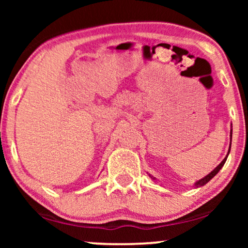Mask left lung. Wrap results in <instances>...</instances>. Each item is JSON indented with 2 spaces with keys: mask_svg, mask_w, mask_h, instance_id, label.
Returning <instances> with one entry per match:
<instances>
[{
  "mask_svg": "<svg viewBox=\"0 0 248 248\" xmlns=\"http://www.w3.org/2000/svg\"><path fill=\"white\" fill-rule=\"evenodd\" d=\"M232 130H230V145H229V150H228V154H227V155L225 157V159H223V160L220 162V164L217 166V167L213 169V170L211 171V172H209L208 175L206 176H204V177L203 178H201V179H199L198 182H195V184L193 185V187H195V188H198V187H201V186H203V185H205L206 183H208L209 181H211V179L215 177V176L218 174V172L220 171V169H221L222 167H223V165H225V162H226V160H227V158H228V155H229V152H230V148H232ZM149 176H150V178L152 179V181H157V179H155V177H154V176H151L150 174H149Z\"/></svg>",
  "mask_w": 248,
  "mask_h": 248,
  "instance_id": "8db88e82",
  "label": "left lung"
}]
</instances>
